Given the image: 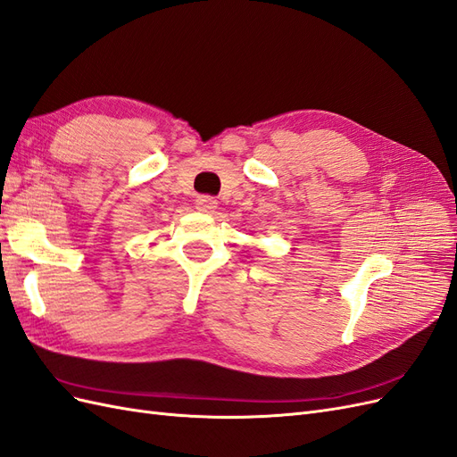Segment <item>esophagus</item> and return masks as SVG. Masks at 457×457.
<instances>
[{"label":"esophagus","instance_id":"obj_1","mask_svg":"<svg viewBox=\"0 0 457 457\" xmlns=\"http://www.w3.org/2000/svg\"><path fill=\"white\" fill-rule=\"evenodd\" d=\"M196 207H198L200 212L210 213V212H213L215 207H217V202H215L212 196H200V198L196 200Z\"/></svg>","mask_w":457,"mask_h":457}]
</instances>
